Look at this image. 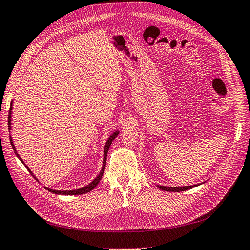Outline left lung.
<instances>
[{"label":"left lung","instance_id":"1","mask_svg":"<svg viewBox=\"0 0 250 250\" xmlns=\"http://www.w3.org/2000/svg\"><path fill=\"white\" fill-rule=\"evenodd\" d=\"M161 190H164V191H169V192H181V191H186L189 189H192L196 187V185L194 186H185V187H166V186H158Z\"/></svg>","mask_w":250,"mask_h":250}]
</instances>
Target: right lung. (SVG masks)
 Returning <instances> with one entry per match:
<instances>
[{"label": "right lung", "instance_id": "1", "mask_svg": "<svg viewBox=\"0 0 250 250\" xmlns=\"http://www.w3.org/2000/svg\"><path fill=\"white\" fill-rule=\"evenodd\" d=\"M11 110H12V102L10 103L9 114H8V128H9V130H10V127H11ZM118 134H119V132L117 131V132L113 133V134H112V135L109 137V139H108V141H107V143H106V146H104V162H103V168H102V170H101V172L99 173V175L96 176V178H95L89 185H87L86 187H83V188H81V189L70 190V191H58V190H53V189H49V188H45V189L49 190V191L52 192V193H55V194H62V195H79V194H85V193L90 192L91 190H93L96 186H98V184L100 183V181H101V179H102L103 173H104V168H106V160H107V154H108L109 147H110V146H111L112 141H113V140L116 138V136H117ZM10 142H11V146H12V148H13V150H14V152H15V155H17V157H19V159L22 162V160H21V158L20 157V155L18 154V151L15 150V147H14V144H13V142H12L11 136H10ZM22 163H23V162H22ZM23 165L26 166V168L28 169L29 172H30L32 175H33V173L31 172V170L28 168V166H27L25 163H23ZM33 176H34V175H33ZM34 179H36L35 176H34ZM36 180H37V179H36Z\"/></svg>", "mask_w": 250, "mask_h": 250}]
</instances>
